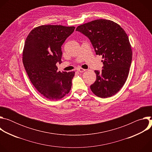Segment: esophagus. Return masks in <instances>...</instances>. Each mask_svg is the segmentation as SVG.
<instances>
[{"label":"esophagus","mask_w":152,"mask_h":152,"mask_svg":"<svg viewBox=\"0 0 152 152\" xmlns=\"http://www.w3.org/2000/svg\"><path fill=\"white\" fill-rule=\"evenodd\" d=\"M77 71H78L79 72L82 73V72H84L85 71V70L83 69H82V68H78V69H77Z\"/></svg>","instance_id":"esophagus-1"}]
</instances>
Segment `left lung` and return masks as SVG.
<instances>
[{"label":"left lung","mask_w":152,"mask_h":152,"mask_svg":"<svg viewBox=\"0 0 152 152\" xmlns=\"http://www.w3.org/2000/svg\"><path fill=\"white\" fill-rule=\"evenodd\" d=\"M90 40L96 55H102L103 67L95 70L96 80L90 86L101 98L111 97L123 87L131 67L132 52L124 29L109 20L99 19L81 25L76 29Z\"/></svg>","instance_id":"left-lung-1"}]
</instances>
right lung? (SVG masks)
<instances>
[{
	"label": "right lung",
	"instance_id": "obj_1",
	"mask_svg": "<svg viewBox=\"0 0 152 152\" xmlns=\"http://www.w3.org/2000/svg\"><path fill=\"white\" fill-rule=\"evenodd\" d=\"M75 27L42 25L28 35L23 51V63L37 90L49 100H56L68 94L75 72H58L61 64V46Z\"/></svg>",
	"mask_w": 152,
	"mask_h": 152
}]
</instances>
